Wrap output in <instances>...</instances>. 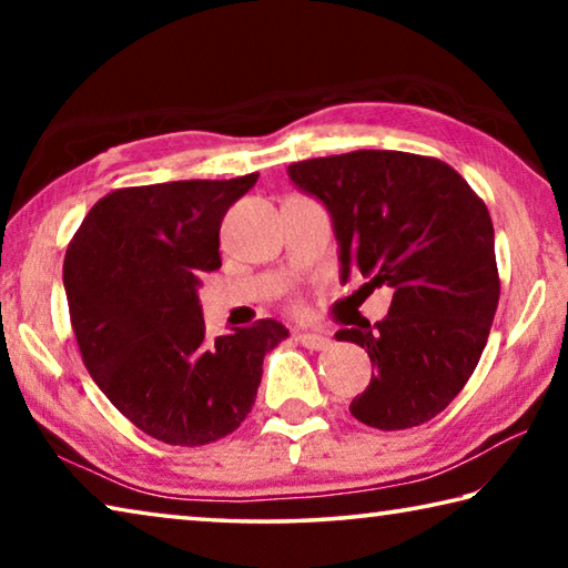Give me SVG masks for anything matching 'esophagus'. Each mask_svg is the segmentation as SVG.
<instances>
[{"label":"esophagus","mask_w":568,"mask_h":568,"mask_svg":"<svg viewBox=\"0 0 568 568\" xmlns=\"http://www.w3.org/2000/svg\"><path fill=\"white\" fill-rule=\"evenodd\" d=\"M295 341L301 343L303 348H311V351H323V348H328V345H331V338H328V335H323V333H297Z\"/></svg>","instance_id":"34e87169"}]
</instances>
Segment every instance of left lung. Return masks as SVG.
Wrapping results in <instances>:
<instances>
[{"label":"left lung","mask_w":568,"mask_h":568,"mask_svg":"<svg viewBox=\"0 0 568 568\" xmlns=\"http://www.w3.org/2000/svg\"><path fill=\"white\" fill-rule=\"evenodd\" d=\"M287 175L328 207L341 281L393 291L386 318L335 333L376 371L351 413L381 430L436 418L476 371L501 293L484 200L446 162L396 150L293 162Z\"/></svg>","instance_id":"obj_1"}]
</instances>
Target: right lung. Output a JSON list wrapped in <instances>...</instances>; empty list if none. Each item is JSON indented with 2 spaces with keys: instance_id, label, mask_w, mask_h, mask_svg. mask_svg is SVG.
<instances>
[{
  "instance_id": "obj_1",
  "label": "right lung",
  "mask_w": 568,
  "mask_h": 568,
  "mask_svg": "<svg viewBox=\"0 0 568 568\" xmlns=\"http://www.w3.org/2000/svg\"><path fill=\"white\" fill-rule=\"evenodd\" d=\"M257 182L178 180L122 187L82 220L64 255V293L82 361L142 434L205 446L245 420L263 358L287 338L273 318L210 338L200 275L220 267V223Z\"/></svg>"
}]
</instances>
